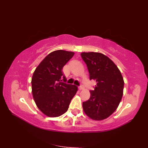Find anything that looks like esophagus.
<instances>
[{
    "mask_svg": "<svg viewBox=\"0 0 148 148\" xmlns=\"http://www.w3.org/2000/svg\"><path fill=\"white\" fill-rule=\"evenodd\" d=\"M78 88L80 90H83L84 88V86L83 85H80V86H79Z\"/></svg>",
    "mask_w": 148,
    "mask_h": 148,
    "instance_id": "1",
    "label": "esophagus"
}]
</instances>
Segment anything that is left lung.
<instances>
[{
	"label": "left lung",
	"instance_id": "obj_1",
	"mask_svg": "<svg viewBox=\"0 0 148 148\" xmlns=\"http://www.w3.org/2000/svg\"><path fill=\"white\" fill-rule=\"evenodd\" d=\"M81 57L88 68L90 80L96 82L94 90L90 91V99L83 102L84 110L92 119H104L116 110L122 99L123 76L116 64L105 55L82 52Z\"/></svg>",
	"mask_w": 148,
	"mask_h": 148
}]
</instances>
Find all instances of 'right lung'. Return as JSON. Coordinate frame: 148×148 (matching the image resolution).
Segmentation results:
<instances>
[{"label": "right lung", "mask_w": 148, "mask_h": 148, "mask_svg": "<svg viewBox=\"0 0 148 148\" xmlns=\"http://www.w3.org/2000/svg\"><path fill=\"white\" fill-rule=\"evenodd\" d=\"M74 55L63 50L53 51L43 59L33 74V97L38 108L47 116L57 117L64 113L77 92V86L65 83L66 79L62 72Z\"/></svg>", "instance_id": "add662e5"}]
</instances>
